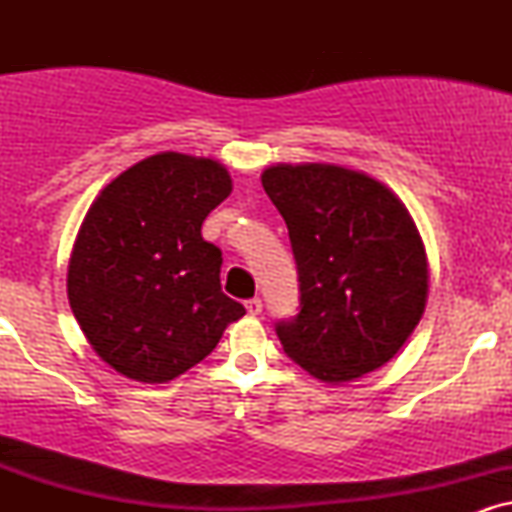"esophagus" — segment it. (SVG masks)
Instances as JSON below:
<instances>
[{"instance_id":"1","label":"esophagus","mask_w":512,"mask_h":512,"mask_svg":"<svg viewBox=\"0 0 512 512\" xmlns=\"http://www.w3.org/2000/svg\"><path fill=\"white\" fill-rule=\"evenodd\" d=\"M245 308H248L250 315H260L262 313V301H260V298H250V301H245Z\"/></svg>"}]
</instances>
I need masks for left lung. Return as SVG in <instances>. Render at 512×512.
<instances>
[{
    "label": "left lung",
    "instance_id": "8db88e82",
    "mask_svg": "<svg viewBox=\"0 0 512 512\" xmlns=\"http://www.w3.org/2000/svg\"><path fill=\"white\" fill-rule=\"evenodd\" d=\"M262 187L289 228L301 313L276 322L286 356L339 385L385 366L419 325L428 262L407 207L334 163H276Z\"/></svg>",
    "mask_w": 512,
    "mask_h": 512
}]
</instances>
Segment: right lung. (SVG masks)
Listing matches in <instances>:
<instances>
[{
	"mask_svg": "<svg viewBox=\"0 0 512 512\" xmlns=\"http://www.w3.org/2000/svg\"><path fill=\"white\" fill-rule=\"evenodd\" d=\"M214 158L163 151L105 185L76 236L67 296L88 344L117 373L168 383L197 366L245 308L221 291V250L202 238L231 195Z\"/></svg>",
	"mask_w": 512,
	"mask_h": 512,
	"instance_id": "1",
	"label": "right lung"
}]
</instances>
